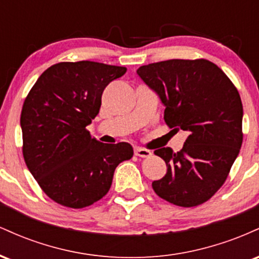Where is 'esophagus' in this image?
<instances>
[{"label":"esophagus","mask_w":259,"mask_h":259,"mask_svg":"<svg viewBox=\"0 0 259 259\" xmlns=\"http://www.w3.org/2000/svg\"><path fill=\"white\" fill-rule=\"evenodd\" d=\"M135 156L138 157H142V158H147V157H151V154H152V152H151L150 150H146V148H141V147H135Z\"/></svg>","instance_id":"esophagus-1"}]
</instances>
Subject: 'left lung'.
I'll use <instances>...</instances> for the list:
<instances>
[{"label": "left lung", "instance_id": "obj_1", "mask_svg": "<svg viewBox=\"0 0 259 259\" xmlns=\"http://www.w3.org/2000/svg\"><path fill=\"white\" fill-rule=\"evenodd\" d=\"M138 75L159 96L169 127L189 133L184 147L154 151L167 174L152 183L157 195L180 207L212 197L227 180L242 145V102L237 89L207 59H169L142 65Z\"/></svg>", "mask_w": 259, "mask_h": 259}]
</instances>
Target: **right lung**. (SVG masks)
<instances>
[{"mask_svg": "<svg viewBox=\"0 0 259 259\" xmlns=\"http://www.w3.org/2000/svg\"><path fill=\"white\" fill-rule=\"evenodd\" d=\"M125 67L61 62L36 80L23 105V156L51 200L64 207L91 206L109 191L115 168L133 157L127 142L102 144L86 129L99 114L106 86Z\"/></svg>", "mask_w": 259, "mask_h": 259, "instance_id": "obj_1", "label": "right lung"}]
</instances>
